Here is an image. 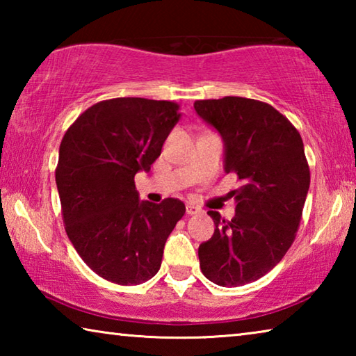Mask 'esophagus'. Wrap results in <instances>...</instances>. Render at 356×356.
<instances>
[{
  "instance_id": "esophagus-1",
  "label": "esophagus",
  "mask_w": 356,
  "mask_h": 356,
  "mask_svg": "<svg viewBox=\"0 0 356 356\" xmlns=\"http://www.w3.org/2000/svg\"><path fill=\"white\" fill-rule=\"evenodd\" d=\"M196 213H201V207L195 206V204H186V215H196Z\"/></svg>"
}]
</instances>
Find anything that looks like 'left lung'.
Instances as JSON below:
<instances>
[{
	"label": "left lung",
	"mask_w": 356,
	"mask_h": 356,
	"mask_svg": "<svg viewBox=\"0 0 356 356\" xmlns=\"http://www.w3.org/2000/svg\"><path fill=\"white\" fill-rule=\"evenodd\" d=\"M195 110L225 143V171L242 186L231 193V221L218 212L215 232L200 245L201 272L222 287L248 284L278 264L297 236L309 190L303 140L272 105L245 97L196 100Z\"/></svg>",
	"instance_id": "8db88e82"
}]
</instances>
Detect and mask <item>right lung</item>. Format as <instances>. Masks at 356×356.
<instances>
[{"mask_svg": "<svg viewBox=\"0 0 356 356\" xmlns=\"http://www.w3.org/2000/svg\"><path fill=\"white\" fill-rule=\"evenodd\" d=\"M180 118L168 100L119 97L81 113L59 146L56 185L65 232L92 272L136 286L160 270L185 204L140 201L135 174L149 171Z\"/></svg>", "mask_w": 356, "mask_h": 356, "instance_id": "1", "label": "right lung"}]
</instances>
